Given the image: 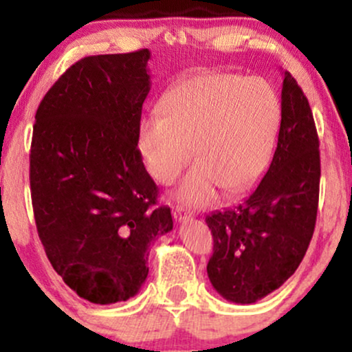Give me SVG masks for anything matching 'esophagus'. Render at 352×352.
<instances>
[{"instance_id":"esophagus-1","label":"esophagus","mask_w":352,"mask_h":352,"mask_svg":"<svg viewBox=\"0 0 352 352\" xmlns=\"http://www.w3.org/2000/svg\"><path fill=\"white\" fill-rule=\"evenodd\" d=\"M172 215L175 218V221H187L192 218V213L187 212L184 207H175L172 210Z\"/></svg>"}]
</instances>
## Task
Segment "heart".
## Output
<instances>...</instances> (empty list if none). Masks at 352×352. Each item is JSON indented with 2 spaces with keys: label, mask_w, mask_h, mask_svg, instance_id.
I'll use <instances>...</instances> for the list:
<instances>
[{
  "label": "heart",
  "mask_w": 352,
  "mask_h": 352,
  "mask_svg": "<svg viewBox=\"0 0 352 352\" xmlns=\"http://www.w3.org/2000/svg\"><path fill=\"white\" fill-rule=\"evenodd\" d=\"M160 116L145 117L139 151L145 168L160 184H172L195 153L177 197L201 207L217 188L243 192L263 173L276 142L281 104L272 84L205 71L172 86L160 99Z\"/></svg>",
  "instance_id": "1"
}]
</instances>
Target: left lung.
Returning <instances> with one entry per match:
<instances>
[{"label": "left lung", "mask_w": 352, "mask_h": 352, "mask_svg": "<svg viewBox=\"0 0 352 352\" xmlns=\"http://www.w3.org/2000/svg\"><path fill=\"white\" fill-rule=\"evenodd\" d=\"M319 177L313 112L296 79L285 72L280 134L268 172L240 205L205 218L213 235L207 273L225 300L252 305L296 272L316 225Z\"/></svg>", "instance_id": "8db88e82"}]
</instances>
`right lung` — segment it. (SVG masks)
<instances>
[{
  "label": "right lung",
  "instance_id": "right-lung-1",
  "mask_svg": "<svg viewBox=\"0 0 352 352\" xmlns=\"http://www.w3.org/2000/svg\"><path fill=\"white\" fill-rule=\"evenodd\" d=\"M151 51L87 56L46 92L33 127L30 184L52 268L84 300L127 301L148 248L173 228L137 148Z\"/></svg>",
  "mask_w": 352,
  "mask_h": 352
}]
</instances>
